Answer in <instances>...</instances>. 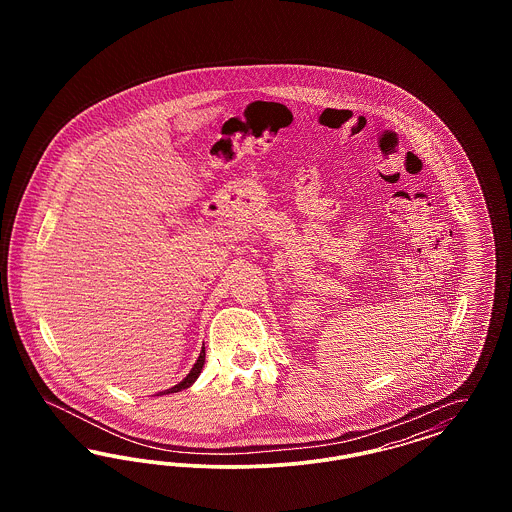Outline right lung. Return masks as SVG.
Instances as JSON below:
<instances>
[{
	"instance_id": "obj_1",
	"label": "right lung",
	"mask_w": 512,
	"mask_h": 512,
	"mask_svg": "<svg viewBox=\"0 0 512 512\" xmlns=\"http://www.w3.org/2000/svg\"><path fill=\"white\" fill-rule=\"evenodd\" d=\"M205 365V347L201 349V353H199V357H197V363H195L194 368L190 370V374L180 382V384H176L174 388L171 390L161 391L159 395H167V393H176V391L186 390V388H190L192 384H194L195 380H197V376L201 374V368Z\"/></svg>"
}]
</instances>
